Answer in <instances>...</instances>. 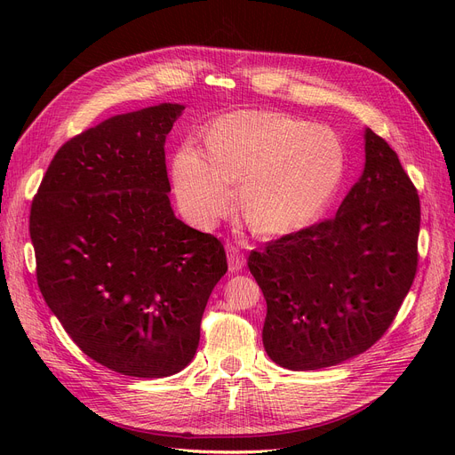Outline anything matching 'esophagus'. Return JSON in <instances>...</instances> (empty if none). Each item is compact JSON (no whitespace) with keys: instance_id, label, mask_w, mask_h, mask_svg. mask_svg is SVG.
I'll use <instances>...</instances> for the list:
<instances>
[{"instance_id":"34e87169","label":"esophagus","mask_w":455,"mask_h":455,"mask_svg":"<svg viewBox=\"0 0 455 455\" xmlns=\"http://www.w3.org/2000/svg\"><path fill=\"white\" fill-rule=\"evenodd\" d=\"M227 256H228V269L232 273H237V271H242L245 267V254L237 245L228 243L227 245Z\"/></svg>"}]
</instances>
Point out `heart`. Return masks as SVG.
I'll use <instances>...</instances> for the list:
<instances>
[{
    "mask_svg": "<svg viewBox=\"0 0 455 455\" xmlns=\"http://www.w3.org/2000/svg\"><path fill=\"white\" fill-rule=\"evenodd\" d=\"M345 172L339 136L319 124L275 112L227 114L204 131L201 153L182 148L173 186L186 218L210 228L232 208L258 235H283L314 221Z\"/></svg>",
    "mask_w": 455,
    "mask_h": 455,
    "instance_id": "1",
    "label": "heart"
}]
</instances>
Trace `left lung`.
Here are the masks:
<instances>
[{"label": "left lung", "instance_id": "8db88e82", "mask_svg": "<svg viewBox=\"0 0 455 455\" xmlns=\"http://www.w3.org/2000/svg\"><path fill=\"white\" fill-rule=\"evenodd\" d=\"M420 201L389 143L365 132V167L330 220L251 251L267 302L264 347L291 371L338 365L391 326L419 266Z\"/></svg>", "mask_w": 455, "mask_h": 455}]
</instances>
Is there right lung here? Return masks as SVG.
<instances>
[{
    "label": "right lung",
    "instance_id": "right-lung-1",
    "mask_svg": "<svg viewBox=\"0 0 455 455\" xmlns=\"http://www.w3.org/2000/svg\"><path fill=\"white\" fill-rule=\"evenodd\" d=\"M182 105L119 114L66 141L31 204L40 293L93 362L164 378L196 355L218 237L175 218L164 143Z\"/></svg>",
    "mask_w": 455,
    "mask_h": 455
}]
</instances>
